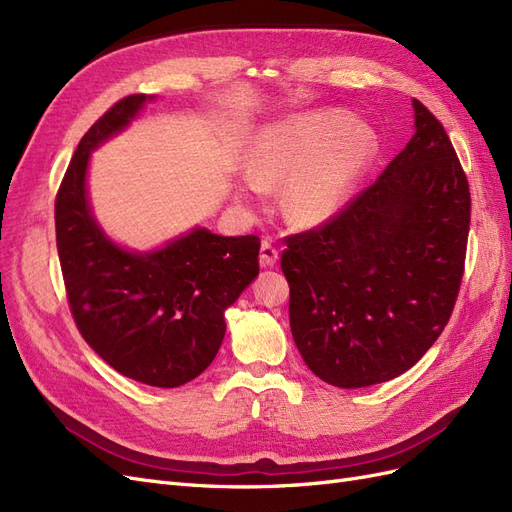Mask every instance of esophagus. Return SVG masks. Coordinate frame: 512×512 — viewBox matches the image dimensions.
Here are the masks:
<instances>
[{"label": "esophagus", "instance_id": "esophagus-1", "mask_svg": "<svg viewBox=\"0 0 512 512\" xmlns=\"http://www.w3.org/2000/svg\"><path fill=\"white\" fill-rule=\"evenodd\" d=\"M277 258H280V250H277V247L269 239L262 241V245H260V265L262 267H273Z\"/></svg>", "mask_w": 512, "mask_h": 512}]
</instances>
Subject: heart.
<instances>
[{
    "instance_id": "b5f03b06",
    "label": "heart",
    "mask_w": 512,
    "mask_h": 512,
    "mask_svg": "<svg viewBox=\"0 0 512 512\" xmlns=\"http://www.w3.org/2000/svg\"><path fill=\"white\" fill-rule=\"evenodd\" d=\"M374 151V132L363 123L344 111H312L258 132L243 153V173L260 190L284 182L286 220L314 228L344 209Z\"/></svg>"
}]
</instances>
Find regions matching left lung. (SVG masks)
<instances>
[{"mask_svg": "<svg viewBox=\"0 0 512 512\" xmlns=\"http://www.w3.org/2000/svg\"><path fill=\"white\" fill-rule=\"evenodd\" d=\"M412 106L414 136L376 183L327 224L286 237L294 344L342 389L408 371L444 331L461 286L468 179L442 123Z\"/></svg>", "mask_w": 512, "mask_h": 512, "instance_id": "8db88e82", "label": "left lung"}]
</instances>
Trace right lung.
Listing matches in <instances>:
<instances>
[{
    "instance_id": "obj_1",
    "label": "right lung",
    "mask_w": 512,
    "mask_h": 512,
    "mask_svg": "<svg viewBox=\"0 0 512 512\" xmlns=\"http://www.w3.org/2000/svg\"><path fill=\"white\" fill-rule=\"evenodd\" d=\"M149 100H119L81 138L55 198V232L70 312L85 342L121 376L175 389L203 374L218 354L226 307L258 275L260 239L192 228L141 254L104 235L87 200L91 151Z\"/></svg>"
}]
</instances>
